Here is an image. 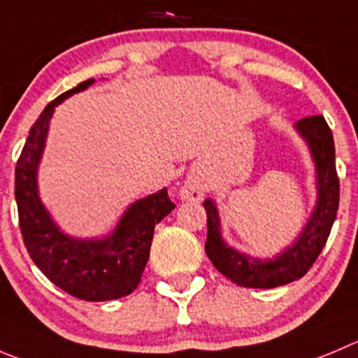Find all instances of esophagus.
Here are the masks:
<instances>
[{
	"mask_svg": "<svg viewBox=\"0 0 358 358\" xmlns=\"http://www.w3.org/2000/svg\"><path fill=\"white\" fill-rule=\"evenodd\" d=\"M180 196L185 201H199L205 196V189H203L201 182L196 178H187V182L182 185Z\"/></svg>",
	"mask_w": 358,
	"mask_h": 358,
	"instance_id": "esophagus-1",
	"label": "esophagus"
}]
</instances>
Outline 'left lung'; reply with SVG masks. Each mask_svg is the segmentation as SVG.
I'll return each instance as SVG.
<instances>
[{
  "mask_svg": "<svg viewBox=\"0 0 358 358\" xmlns=\"http://www.w3.org/2000/svg\"><path fill=\"white\" fill-rule=\"evenodd\" d=\"M295 129L306 139L315 160L318 201L299 238L282 255L262 262L226 245L220 236V219L215 203L212 199L203 203L208 226L206 256L222 275L243 288H275L306 275L325 247L336 220L339 208V178L336 171L332 130L322 115L306 116L295 123Z\"/></svg>",
  "mask_w": 358,
  "mask_h": 358,
  "instance_id": "8db88e82",
  "label": "left lung"
}]
</instances>
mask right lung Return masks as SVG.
Masks as SVG:
<instances>
[{"label":"right lung","mask_w":358,"mask_h":358,"mask_svg":"<svg viewBox=\"0 0 358 358\" xmlns=\"http://www.w3.org/2000/svg\"><path fill=\"white\" fill-rule=\"evenodd\" d=\"M93 83L95 79H88L62 93L33 123L15 166V201L24 245L43 275L76 299L103 302L129 295L138 288L150 258L153 229L175 205L168 189L146 196L125 210L111 235L99 240L72 238L51 219L36 187L49 122L59 102Z\"/></svg>","instance_id":"add662e5"}]
</instances>
